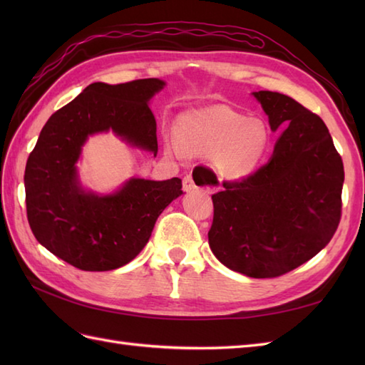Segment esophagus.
Instances as JSON below:
<instances>
[{"mask_svg": "<svg viewBox=\"0 0 365 365\" xmlns=\"http://www.w3.org/2000/svg\"><path fill=\"white\" fill-rule=\"evenodd\" d=\"M196 188L210 190V188H212V183L208 182V180H207V177H205V175H202V174H199V177H197V178L192 177V174H191V173L185 175V177H183V191L190 192V191L196 190Z\"/></svg>", "mask_w": 365, "mask_h": 365, "instance_id": "1", "label": "esophagus"}]
</instances>
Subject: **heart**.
Instances as JSON below:
<instances>
[{
    "label": "heart",
    "instance_id": "1",
    "mask_svg": "<svg viewBox=\"0 0 365 365\" xmlns=\"http://www.w3.org/2000/svg\"><path fill=\"white\" fill-rule=\"evenodd\" d=\"M269 133L260 119H247L227 106L192 110L178 118V138L168 135L165 149L173 155H212L220 175L240 180L251 175L265 155Z\"/></svg>",
    "mask_w": 365,
    "mask_h": 365
}]
</instances>
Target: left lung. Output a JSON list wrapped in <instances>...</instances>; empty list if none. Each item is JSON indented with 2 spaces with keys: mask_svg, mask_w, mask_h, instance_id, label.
Instances as JSON below:
<instances>
[{
  "mask_svg": "<svg viewBox=\"0 0 365 365\" xmlns=\"http://www.w3.org/2000/svg\"><path fill=\"white\" fill-rule=\"evenodd\" d=\"M273 131L267 165L212 196L208 245L222 265L250 277H276L311 260L336 234L344 163L324 122L289 96L252 92Z\"/></svg>",
  "mask_w": 365,
  "mask_h": 365,
  "instance_id": "1",
  "label": "left lung"
}]
</instances>
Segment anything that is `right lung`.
<instances>
[{"label":"right lung","mask_w":365,"mask_h":365,"mask_svg":"<svg viewBox=\"0 0 365 365\" xmlns=\"http://www.w3.org/2000/svg\"><path fill=\"white\" fill-rule=\"evenodd\" d=\"M165 84L158 78L89 84L51 115L29 153V227L38 243L75 268L127 265L149 242L161 212L183 195L178 177L163 182L131 177L111 195H97L81 187L76 170L88 138L106 131L157 157V122L149 102Z\"/></svg>","instance_id":"1"}]
</instances>
